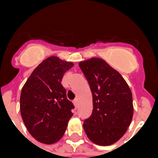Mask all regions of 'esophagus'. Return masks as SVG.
Instances as JSON below:
<instances>
[{
	"label": "esophagus",
	"mask_w": 158,
	"mask_h": 158,
	"mask_svg": "<svg viewBox=\"0 0 158 158\" xmlns=\"http://www.w3.org/2000/svg\"><path fill=\"white\" fill-rule=\"evenodd\" d=\"M73 105L75 106V107H77V106H78V104H79V101H78V99L77 98H75V99L73 100Z\"/></svg>",
	"instance_id": "esophagus-1"
}]
</instances>
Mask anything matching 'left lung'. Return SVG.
Instances as JSON below:
<instances>
[{
	"label": "left lung",
	"instance_id": "8db88e82",
	"mask_svg": "<svg viewBox=\"0 0 158 158\" xmlns=\"http://www.w3.org/2000/svg\"><path fill=\"white\" fill-rule=\"evenodd\" d=\"M92 93L93 111L83 127L98 146L117 142L128 129L134 113L132 93L122 75L103 59L93 57L79 63Z\"/></svg>",
	"mask_w": 158,
	"mask_h": 158
}]
</instances>
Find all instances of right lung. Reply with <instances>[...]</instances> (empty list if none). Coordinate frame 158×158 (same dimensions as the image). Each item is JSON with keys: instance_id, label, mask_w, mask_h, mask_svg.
Masks as SVG:
<instances>
[{"instance_id": "right-lung-1", "label": "right lung", "mask_w": 158, "mask_h": 158, "mask_svg": "<svg viewBox=\"0 0 158 158\" xmlns=\"http://www.w3.org/2000/svg\"><path fill=\"white\" fill-rule=\"evenodd\" d=\"M73 66L56 56L39 64L23 86L20 112L30 135L40 142L53 144L62 138L74 106L61 84L63 74Z\"/></svg>"}]
</instances>
